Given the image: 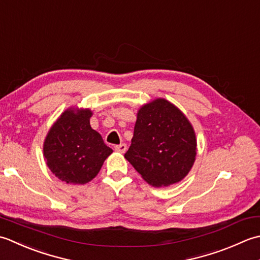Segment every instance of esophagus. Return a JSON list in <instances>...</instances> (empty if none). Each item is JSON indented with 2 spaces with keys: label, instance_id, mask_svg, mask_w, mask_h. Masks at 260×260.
I'll return each mask as SVG.
<instances>
[{
  "label": "esophagus",
  "instance_id": "34e87169",
  "mask_svg": "<svg viewBox=\"0 0 260 260\" xmlns=\"http://www.w3.org/2000/svg\"><path fill=\"white\" fill-rule=\"evenodd\" d=\"M114 150L118 151L120 153H124L126 150V145L125 144H120V145H116L114 147Z\"/></svg>",
  "mask_w": 260,
  "mask_h": 260
}]
</instances>
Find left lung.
Wrapping results in <instances>:
<instances>
[{"instance_id":"8db88e82","label":"left lung","mask_w":260,"mask_h":260,"mask_svg":"<svg viewBox=\"0 0 260 260\" xmlns=\"http://www.w3.org/2000/svg\"><path fill=\"white\" fill-rule=\"evenodd\" d=\"M197 146L186 115L166 99L158 98L138 110L124 158L151 186L166 187L187 176L197 158Z\"/></svg>"}]
</instances>
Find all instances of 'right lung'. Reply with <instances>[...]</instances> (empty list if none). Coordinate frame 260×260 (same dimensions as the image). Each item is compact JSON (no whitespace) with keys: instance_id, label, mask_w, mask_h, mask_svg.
I'll return each mask as SVG.
<instances>
[{"instance_id":"obj_1","label":"right lung","mask_w":260,"mask_h":260,"mask_svg":"<svg viewBox=\"0 0 260 260\" xmlns=\"http://www.w3.org/2000/svg\"><path fill=\"white\" fill-rule=\"evenodd\" d=\"M89 109L71 107L51 125L44 142V157L52 174L67 184L84 185L99 174L113 152L92 129Z\"/></svg>"}]
</instances>
